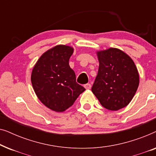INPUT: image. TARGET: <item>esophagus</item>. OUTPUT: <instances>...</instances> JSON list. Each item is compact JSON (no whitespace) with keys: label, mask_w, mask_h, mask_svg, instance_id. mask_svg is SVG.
I'll return each mask as SVG.
<instances>
[{"label":"esophagus","mask_w":156,"mask_h":156,"mask_svg":"<svg viewBox=\"0 0 156 156\" xmlns=\"http://www.w3.org/2000/svg\"><path fill=\"white\" fill-rule=\"evenodd\" d=\"M84 88L87 89V90H88V89H90L91 87V85L90 84H84Z\"/></svg>","instance_id":"34e87169"}]
</instances>
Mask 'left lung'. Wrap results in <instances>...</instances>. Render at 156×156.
Segmentation results:
<instances>
[{
	"instance_id": "obj_1",
	"label": "left lung",
	"mask_w": 156,
	"mask_h": 156,
	"mask_svg": "<svg viewBox=\"0 0 156 156\" xmlns=\"http://www.w3.org/2000/svg\"><path fill=\"white\" fill-rule=\"evenodd\" d=\"M99 67L91 91L108 110L126 106L139 85L137 67L129 55L118 48L97 51Z\"/></svg>"
}]
</instances>
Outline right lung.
<instances>
[{
  "label": "right lung",
  "instance_id": "right-lung-1",
  "mask_svg": "<svg viewBox=\"0 0 156 156\" xmlns=\"http://www.w3.org/2000/svg\"><path fill=\"white\" fill-rule=\"evenodd\" d=\"M74 48L57 44L42 54L33 68L31 82L40 101L50 109L63 112L73 105L85 89L76 82L69 60Z\"/></svg>",
  "mask_w": 156,
  "mask_h": 156
}]
</instances>
